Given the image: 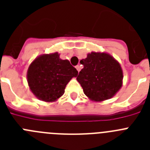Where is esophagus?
<instances>
[{
  "label": "esophagus",
  "mask_w": 150,
  "mask_h": 150,
  "mask_svg": "<svg viewBox=\"0 0 150 150\" xmlns=\"http://www.w3.org/2000/svg\"><path fill=\"white\" fill-rule=\"evenodd\" d=\"M76 70L78 71V72H79V71H80V67H79V65H77V66H76Z\"/></svg>",
  "instance_id": "34e87169"
}]
</instances>
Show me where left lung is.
Masks as SVG:
<instances>
[{
	"instance_id": "1",
	"label": "left lung",
	"mask_w": 150,
	"mask_h": 150,
	"mask_svg": "<svg viewBox=\"0 0 150 150\" xmlns=\"http://www.w3.org/2000/svg\"><path fill=\"white\" fill-rule=\"evenodd\" d=\"M84 67L76 77L84 94L91 100L103 101L114 96L122 86L120 63L105 52H91L80 61Z\"/></svg>"
}]
</instances>
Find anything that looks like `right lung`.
I'll return each instance as SVG.
<instances>
[{
    "instance_id": "1",
    "label": "right lung",
    "mask_w": 150,
    "mask_h": 150,
    "mask_svg": "<svg viewBox=\"0 0 150 150\" xmlns=\"http://www.w3.org/2000/svg\"><path fill=\"white\" fill-rule=\"evenodd\" d=\"M77 75L70 62L55 52L36 58L29 66L27 78L30 91L38 99L52 102L63 95L67 83Z\"/></svg>"
}]
</instances>
